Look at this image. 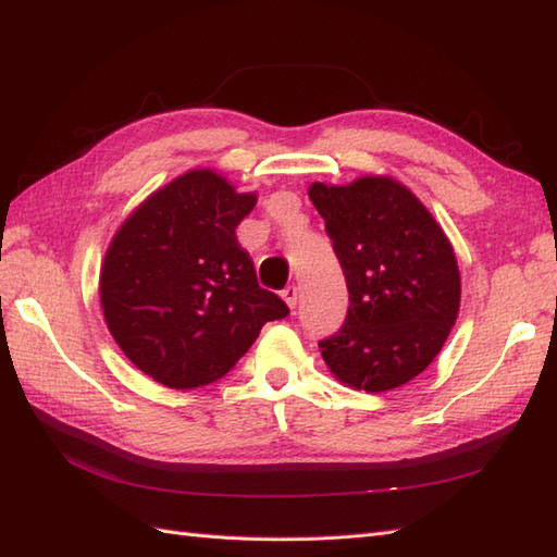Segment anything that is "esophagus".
<instances>
[{"label":"esophagus","mask_w":557,"mask_h":557,"mask_svg":"<svg viewBox=\"0 0 557 557\" xmlns=\"http://www.w3.org/2000/svg\"><path fill=\"white\" fill-rule=\"evenodd\" d=\"M281 298L283 300H286V305L290 307V310H293V307L295 305H298V286H288V288H283V293H281Z\"/></svg>","instance_id":"1"}]
</instances>
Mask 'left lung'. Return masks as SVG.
Wrapping results in <instances>:
<instances>
[{
	"mask_svg": "<svg viewBox=\"0 0 557 557\" xmlns=\"http://www.w3.org/2000/svg\"><path fill=\"white\" fill-rule=\"evenodd\" d=\"M307 193L350 295L345 324L319 343L321 357L355 391L398 388L434 362L460 312L453 245L419 197L391 176L312 183Z\"/></svg>",
	"mask_w": 557,
	"mask_h": 557,
	"instance_id": "8db88e82",
	"label": "left lung"
}]
</instances>
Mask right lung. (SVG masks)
<instances>
[{"mask_svg": "<svg viewBox=\"0 0 557 557\" xmlns=\"http://www.w3.org/2000/svg\"><path fill=\"white\" fill-rule=\"evenodd\" d=\"M257 205L214 169H193L133 209L100 269L109 333L169 388H200L250 350L288 307L259 288L236 226Z\"/></svg>", "mask_w": 557, "mask_h": 557, "instance_id": "obj_1", "label": "right lung"}]
</instances>
